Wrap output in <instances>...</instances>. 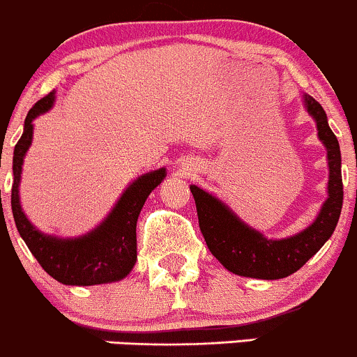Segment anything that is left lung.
Instances as JSON below:
<instances>
[{"label": "left lung", "instance_id": "left-lung-1", "mask_svg": "<svg viewBox=\"0 0 357 357\" xmlns=\"http://www.w3.org/2000/svg\"><path fill=\"white\" fill-rule=\"evenodd\" d=\"M308 114L315 119L318 137L327 148V201L308 228L289 238H266L260 231L240 220L225 202L197 185H190L197 208L199 228L209 252L233 274L254 279H282L301 269L332 236L342 211V174L340 148L328 128L324 107L310 95H303Z\"/></svg>", "mask_w": 357, "mask_h": 357}]
</instances>
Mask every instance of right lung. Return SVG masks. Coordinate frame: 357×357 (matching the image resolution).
I'll use <instances>...</instances> for the list:
<instances>
[{
	"label": "right lung",
	"instance_id": "obj_1",
	"mask_svg": "<svg viewBox=\"0 0 357 357\" xmlns=\"http://www.w3.org/2000/svg\"><path fill=\"white\" fill-rule=\"evenodd\" d=\"M54 103V91L40 98L25 117L24 134L13 151L11 213L18 233L40 264L56 281L68 286H95L124 279L136 264V223L148 195L162 183L165 168L137 177L121 195L109 216L95 229L78 238L44 235L26 220L20 204L18 185L25 153L32 144L33 119L47 112ZM3 214V208H1Z\"/></svg>",
	"mask_w": 357,
	"mask_h": 357
}]
</instances>
